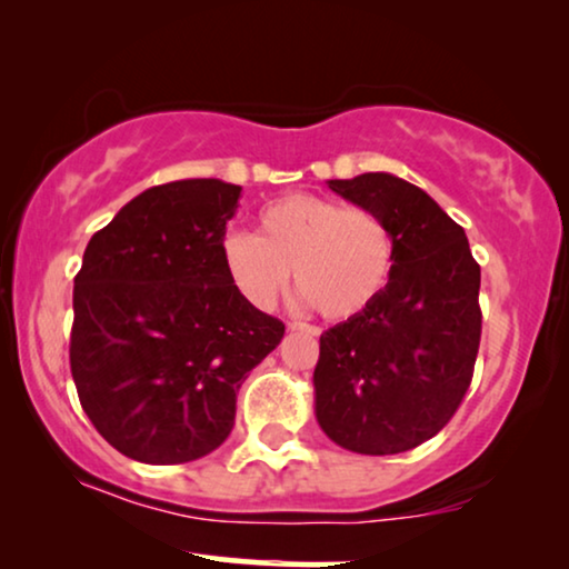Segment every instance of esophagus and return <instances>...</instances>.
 Returning a JSON list of instances; mask_svg holds the SVG:
<instances>
[{
    "mask_svg": "<svg viewBox=\"0 0 569 569\" xmlns=\"http://www.w3.org/2000/svg\"><path fill=\"white\" fill-rule=\"evenodd\" d=\"M287 329H290V331H306V333H310V337H318V333H321V329H316V326L302 323V321H290V323H287Z\"/></svg>",
    "mask_w": 569,
    "mask_h": 569,
    "instance_id": "esophagus-1",
    "label": "esophagus"
}]
</instances>
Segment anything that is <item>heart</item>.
I'll use <instances>...</instances> for the list:
<instances>
[{
	"mask_svg": "<svg viewBox=\"0 0 569 569\" xmlns=\"http://www.w3.org/2000/svg\"><path fill=\"white\" fill-rule=\"evenodd\" d=\"M220 256L232 287L253 308L269 310L290 284L300 302L329 321H347L386 292L396 240L383 217L316 193H287L256 214V236L230 230Z\"/></svg>",
	"mask_w": 569,
	"mask_h": 569,
	"instance_id": "1",
	"label": "heart"
}]
</instances>
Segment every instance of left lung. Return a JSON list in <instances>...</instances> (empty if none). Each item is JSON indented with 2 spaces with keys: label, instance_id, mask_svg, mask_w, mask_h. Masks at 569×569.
<instances>
[{
  "label": "left lung",
  "instance_id": "obj_1",
  "mask_svg": "<svg viewBox=\"0 0 569 569\" xmlns=\"http://www.w3.org/2000/svg\"><path fill=\"white\" fill-rule=\"evenodd\" d=\"M329 189L383 217L396 267L378 302L321 333L316 419L352 453H403L438 435L469 391L481 271L461 224L419 186L362 173Z\"/></svg>",
  "mask_w": 569,
  "mask_h": 569
}]
</instances>
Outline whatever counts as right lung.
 <instances>
[{
    "mask_svg": "<svg viewBox=\"0 0 569 569\" xmlns=\"http://www.w3.org/2000/svg\"><path fill=\"white\" fill-rule=\"evenodd\" d=\"M238 199L240 186L220 178L152 186L84 248L69 365L84 415L134 461L186 463L220 448L238 388L284 337L224 274Z\"/></svg>",
    "mask_w": 569,
    "mask_h": 569,
    "instance_id": "1",
    "label": "right lung"
}]
</instances>
